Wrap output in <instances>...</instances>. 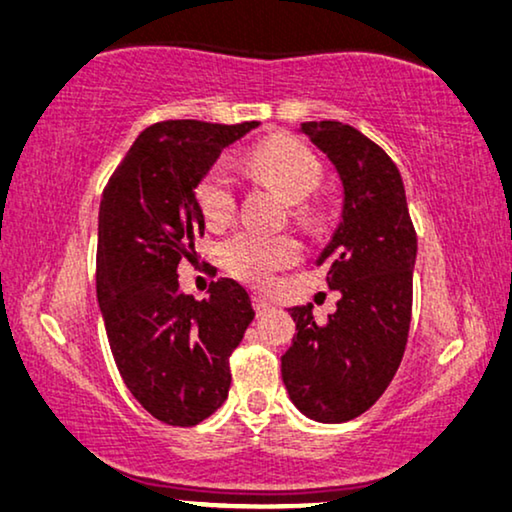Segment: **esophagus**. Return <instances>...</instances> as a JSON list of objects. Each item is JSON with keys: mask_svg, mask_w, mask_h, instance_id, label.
<instances>
[{"mask_svg": "<svg viewBox=\"0 0 512 512\" xmlns=\"http://www.w3.org/2000/svg\"><path fill=\"white\" fill-rule=\"evenodd\" d=\"M252 307H255L257 314H264V312H269V309H271V302L267 300V297L255 295V297H252Z\"/></svg>", "mask_w": 512, "mask_h": 512, "instance_id": "obj_1", "label": "esophagus"}]
</instances>
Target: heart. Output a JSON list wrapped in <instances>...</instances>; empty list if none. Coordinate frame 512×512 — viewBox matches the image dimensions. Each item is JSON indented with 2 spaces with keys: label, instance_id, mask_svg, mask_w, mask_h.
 Instances as JSON below:
<instances>
[{
  "label": "heart",
  "instance_id": "b5f03b06",
  "mask_svg": "<svg viewBox=\"0 0 512 512\" xmlns=\"http://www.w3.org/2000/svg\"><path fill=\"white\" fill-rule=\"evenodd\" d=\"M245 167L252 177L288 200L297 224L316 229L323 222V210L307 200L321 186L323 167L319 158L300 141L290 137L262 141L248 153ZM196 203L205 224L212 229L231 222L236 212V191L226 167L215 165L200 177L196 184ZM297 260H300V243L288 234L243 229L219 243L222 267L252 286H267L276 271L293 267Z\"/></svg>",
  "mask_w": 512,
  "mask_h": 512
}]
</instances>
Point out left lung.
Masks as SVG:
<instances>
[{"label": "left lung", "mask_w": 512, "mask_h": 512, "mask_svg": "<svg viewBox=\"0 0 512 512\" xmlns=\"http://www.w3.org/2000/svg\"><path fill=\"white\" fill-rule=\"evenodd\" d=\"M300 132L342 181L340 224L316 260L340 300L323 326L312 304L288 309L297 333L281 375L304 416L345 423L380 399L404 357L418 238L404 181L383 148L338 120L302 122Z\"/></svg>", "instance_id": "8db88e82"}]
</instances>
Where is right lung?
I'll list each match as a JSON object with an SVG mask.
<instances>
[{
  "label": "right lung",
  "instance_id": "right-lung-1",
  "mask_svg": "<svg viewBox=\"0 0 512 512\" xmlns=\"http://www.w3.org/2000/svg\"><path fill=\"white\" fill-rule=\"evenodd\" d=\"M260 122H155L139 134L103 189L96 297L127 390L153 418L191 428L229 397V357L255 319L234 278L196 300L179 290L205 219L196 184L219 153Z\"/></svg>",
  "mask_w": 512,
  "mask_h": 512
}]
</instances>
